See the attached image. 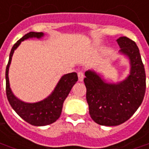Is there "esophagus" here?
Segmentation results:
<instances>
[{"label": "esophagus", "instance_id": "esophagus-1", "mask_svg": "<svg viewBox=\"0 0 149 149\" xmlns=\"http://www.w3.org/2000/svg\"><path fill=\"white\" fill-rule=\"evenodd\" d=\"M77 76H78L79 81H82L83 79H84V74H83L82 72H77Z\"/></svg>", "mask_w": 149, "mask_h": 149}]
</instances>
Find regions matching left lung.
Listing matches in <instances>:
<instances>
[{
  "label": "left lung",
  "instance_id": "8db88e82",
  "mask_svg": "<svg viewBox=\"0 0 149 149\" xmlns=\"http://www.w3.org/2000/svg\"><path fill=\"white\" fill-rule=\"evenodd\" d=\"M117 41L120 53L130 59V74L124 81L108 83L95 71L85 72L89 113L93 121L101 125H118L130 119L145 94L146 75L138 46L126 36Z\"/></svg>",
  "mask_w": 149,
  "mask_h": 149
}]
</instances>
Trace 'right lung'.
<instances>
[{
  "label": "right lung",
  "instance_id": "obj_1",
  "mask_svg": "<svg viewBox=\"0 0 149 149\" xmlns=\"http://www.w3.org/2000/svg\"><path fill=\"white\" fill-rule=\"evenodd\" d=\"M43 36V32H30L24 35L20 40H18L11 49L10 58L6 70V95L9 103L19 117H22L24 121L28 122L29 124L36 126L49 125L57 121L61 115L64 100L67 96L68 95L72 87L78 80L77 74L76 72L63 75L58 82L54 91L47 98H45V100L37 103H25L19 100L17 97H15L10 87L8 76L9 68L10 65L13 54L23 40L32 37L41 38Z\"/></svg>",
  "mask_w": 149,
  "mask_h": 149
}]
</instances>
